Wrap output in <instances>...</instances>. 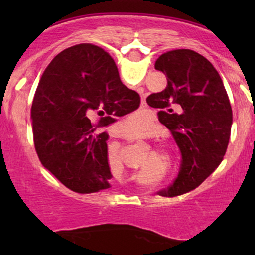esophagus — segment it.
<instances>
[{"mask_svg":"<svg viewBox=\"0 0 255 255\" xmlns=\"http://www.w3.org/2000/svg\"><path fill=\"white\" fill-rule=\"evenodd\" d=\"M142 107H144V105H142Z\"/></svg>","mask_w":255,"mask_h":255,"instance_id":"34e87169","label":"esophagus"}]
</instances>
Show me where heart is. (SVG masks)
Returning a JSON list of instances; mask_svg holds the SVG:
<instances>
[{
	"label": "heart",
	"mask_w": 255,
	"mask_h": 255,
	"mask_svg": "<svg viewBox=\"0 0 255 255\" xmlns=\"http://www.w3.org/2000/svg\"><path fill=\"white\" fill-rule=\"evenodd\" d=\"M142 126H144V124H142V120L139 119V121H136V122H134V121L129 122L127 126V128L131 131V133H135V131H139L140 129H141Z\"/></svg>",
	"instance_id": "obj_1"
}]
</instances>
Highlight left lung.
Here are the masks:
<instances>
[{"label": "left lung", "mask_w": 255, "mask_h": 255, "mask_svg": "<svg viewBox=\"0 0 255 255\" xmlns=\"http://www.w3.org/2000/svg\"><path fill=\"white\" fill-rule=\"evenodd\" d=\"M168 85L146 99L180 148V171L160 195H178L204 182L221 164L229 144L233 111L218 72L189 49L164 52L154 63Z\"/></svg>", "instance_id": "8db88e82"}]
</instances>
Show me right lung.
Wrapping results in <instances>:
<instances>
[{"mask_svg":"<svg viewBox=\"0 0 255 255\" xmlns=\"http://www.w3.org/2000/svg\"><path fill=\"white\" fill-rule=\"evenodd\" d=\"M139 105L140 96L121 83L118 67L103 49L78 44L60 52L44 71L32 103L40 163L73 192L109 188V135L98 128ZM95 111L102 116L98 125L87 118Z\"/></svg>","mask_w":255,"mask_h":255,"instance_id":"add662e5","label":"right lung"}]
</instances>
